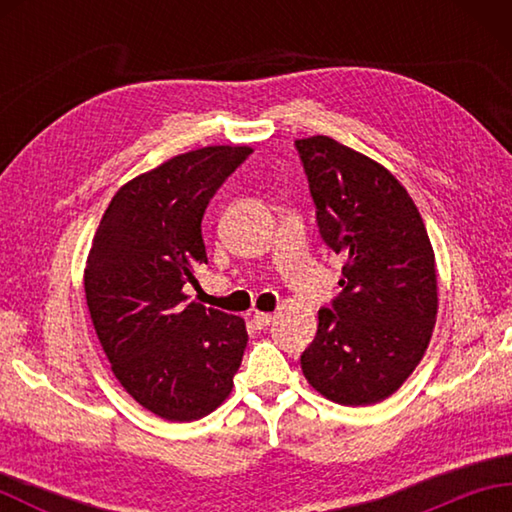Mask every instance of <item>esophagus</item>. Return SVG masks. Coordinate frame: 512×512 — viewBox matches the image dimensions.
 Wrapping results in <instances>:
<instances>
[{
  "label": "esophagus",
  "mask_w": 512,
  "mask_h": 512,
  "mask_svg": "<svg viewBox=\"0 0 512 512\" xmlns=\"http://www.w3.org/2000/svg\"><path fill=\"white\" fill-rule=\"evenodd\" d=\"M270 321H273V314H270V312H255L253 314V323L257 325L259 330L266 328V325H270Z\"/></svg>",
  "instance_id": "1"
}]
</instances>
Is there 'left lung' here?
Listing matches in <instances>:
<instances>
[{"label": "left lung", "mask_w": 512, "mask_h": 512, "mask_svg": "<svg viewBox=\"0 0 512 512\" xmlns=\"http://www.w3.org/2000/svg\"><path fill=\"white\" fill-rule=\"evenodd\" d=\"M317 226L345 257L341 292L319 310L301 369L339 405H374L405 383L427 350L438 314L436 257L407 189L328 136L295 140Z\"/></svg>", "instance_id": "obj_1"}]
</instances>
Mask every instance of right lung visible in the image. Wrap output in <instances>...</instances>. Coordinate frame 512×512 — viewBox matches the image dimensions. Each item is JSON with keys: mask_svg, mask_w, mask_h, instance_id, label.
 <instances>
[{"mask_svg": "<svg viewBox=\"0 0 512 512\" xmlns=\"http://www.w3.org/2000/svg\"><path fill=\"white\" fill-rule=\"evenodd\" d=\"M250 147L180 154L118 189L96 228L85 299L118 383L156 416L200 420L226 400L246 350L235 314L187 301L206 259L202 217Z\"/></svg>", "mask_w": 512, "mask_h": 512, "instance_id": "obj_1", "label": "right lung"}]
</instances>
